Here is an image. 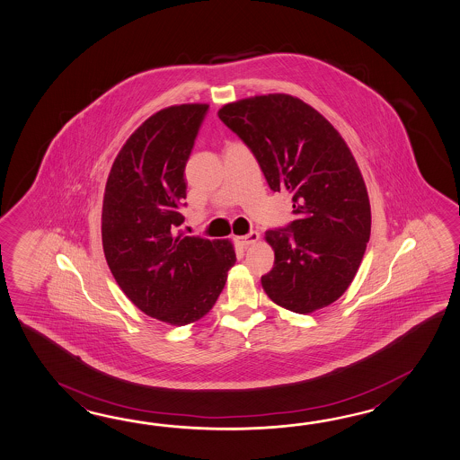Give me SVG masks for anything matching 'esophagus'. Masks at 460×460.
Masks as SVG:
<instances>
[{
	"instance_id": "34e87169",
	"label": "esophagus",
	"mask_w": 460,
	"mask_h": 460,
	"mask_svg": "<svg viewBox=\"0 0 460 460\" xmlns=\"http://www.w3.org/2000/svg\"><path fill=\"white\" fill-rule=\"evenodd\" d=\"M257 241H259V233H255V231H251L249 234L245 235H235V243L243 245V247L255 244Z\"/></svg>"
}]
</instances>
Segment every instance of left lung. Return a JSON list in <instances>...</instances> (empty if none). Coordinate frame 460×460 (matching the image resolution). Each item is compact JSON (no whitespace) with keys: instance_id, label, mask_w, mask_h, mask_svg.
<instances>
[{"instance_id":"8db88e82","label":"left lung","mask_w":460,"mask_h":460,"mask_svg":"<svg viewBox=\"0 0 460 460\" xmlns=\"http://www.w3.org/2000/svg\"><path fill=\"white\" fill-rule=\"evenodd\" d=\"M219 119L251 148L272 191H288L296 221L270 229L267 296L296 314L333 304L357 276L371 233L367 184L327 119L288 93L226 103Z\"/></svg>"}]
</instances>
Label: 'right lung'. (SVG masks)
Wrapping results in <instances>:
<instances>
[{
    "instance_id": "right-lung-1",
    "label": "right lung",
    "mask_w": 460,
    "mask_h": 460,
    "mask_svg": "<svg viewBox=\"0 0 460 460\" xmlns=\"http://www.w3.org/2000/svg\"><path fill=\"white\" fill-rule=\"evenodd\" d=\"M208 107L181 103L148 117L115 156L103 193V254L113 279L143 314L174 327L205 317L235 262L229 239L176 233L184 166Z\"/></svg>"
}]
</instances>
